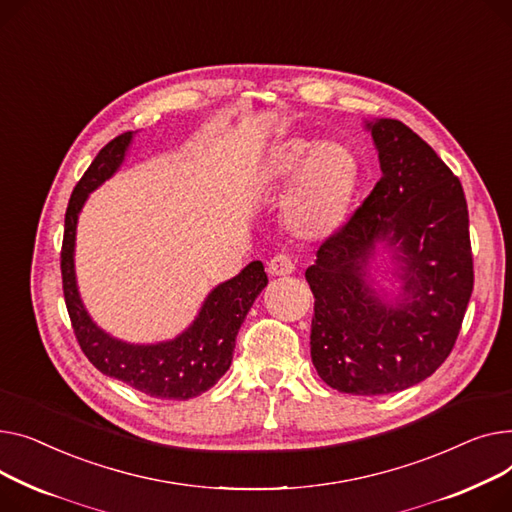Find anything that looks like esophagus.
<instances>
[{
  "label": "esophagus",
  "mask_w": 512,
  "mask_h": 512,
  "mask_svg": "<svg viewBox=\"0 0 512 512\" xmlns=\"http://www.w3.org/2000/svg\"><path fill=\"white\" fill-rule=\"evenodd\" d=\"M295 270V262L287 254H277L268 262V273L273 277H287Z\"/></svg>",
  "instance_id": "34e87169"
}]
</instances>
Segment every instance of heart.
I'll return each mask as SVG.
<instances>
[{
    "label": "heart",
    "instance_id": "b5f03b06",
    "mask_svg": "<svg viewBox=\"0 0 512 512\" xmlns=\"http://www.w3.org/2000/svg\"><path fill=\"white\" fill-rule=\"evenodd\" d=\"M254 182L268 194L293 182L283 210L287 229L302 239H322L333 235L349 215L359 163L341 140L289 136L264 150Z\"/></svg>",
    "mask_w": 512,
    "mask_h": 512
}]
</instances>
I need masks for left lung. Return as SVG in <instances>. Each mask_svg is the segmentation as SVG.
<instances>
[{"label":"left lung","mask_w":512,"mask_h":512,"mask_svg":"<svg viewBox=\"0 0 512 512\" xmlns=\"http://www.w3.org/2000/svg\"><path fill=\"white\" fill-rule=\"evenodd\" d=\"M382 177L306 270L314 293L310 353L339 393H399L432 376L459 337L473 291L467 200L459 177L399 119L368 122ZM384 243L402 293L384 303L367 281Z\"/></svg>","instance_id":"obj_1"}]
</instances>
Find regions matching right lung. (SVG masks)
I'll return each mask as SVG.
<instances>
[{"label":"right lung","instance_id":"right-lung-1","mask_svg":"<svg viewBox=\"0 0 512 512\" xmlns=\"http://www.w3.org/2000/svg\"><path fill=\"white\" fill-rule=\"evenodd\" d=\"M132 132L105 144L76 184L66 210L62 244V281L66 308L80 349L105 376L117 378L140 393L157 399L188 401L215 386L229 370L237 330L268 279L260 260L250 262L237 277L208 293L196 320L173 341L132 345L101 330L82 306L74 273L76 223L88 194L124 163Z\"/></svg>","mask_w":512,"mask_h":512}]
</instances>
